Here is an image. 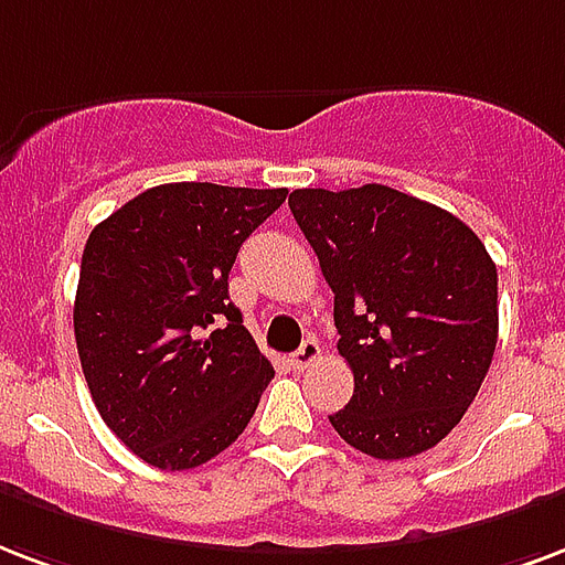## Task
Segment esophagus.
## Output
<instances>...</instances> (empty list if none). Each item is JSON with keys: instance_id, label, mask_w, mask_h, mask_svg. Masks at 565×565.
<instances>
[{"instance_id": "1", "label": "esophagus", "mask_w": 565, "mask_h": 565, "mask_svg": "<svg viewBox=\"0 0 565 565\" xmlns=\"http://www.w3.org/2000/svg\"><path fill=\"white\" fill-rule=\"evenodd\" d=\"M317 359H320V343H317V340H305L299 350L290 355V364L292 370H305L311 367Z\"/></svg>"}]
</instances>
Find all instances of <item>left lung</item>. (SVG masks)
Instances as JSON below:
<instances>
[{
  "label": "left lung",
  "mask_w": 565,
  "mask_h": 565,
  "mask_svg": "<svg viewBox=\"0 0 565 565\" xmlns=\"http://www.w3.org/2000/svg\"><path fill=\"white\" fill-rule=\"evenodd\" d=\"M290 213L334 292L355 391L329 415L376 459L436 447L483 385L498 343V269L471 227L397 189H296Z\"/></svg>",
  "instance_id": "obj_1"
}]
</instances>
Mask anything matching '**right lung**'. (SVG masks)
I'll list each match as a JSON object with an SVG mask.
<instances>
[{
  "label": "right lung",
  "instance_id": "obj_1",
  "mask_svg": "<svg viewBox=\"0 0 565 565\" xmlns=\"http://www.w3.org/2000/svg\"><path fill=\"white\" fill-rule=\"evenodd\" d=\"M287 189L166 183L94 227L73 331L94 406L136 456L186 471L231 447L275 370L227 296L239 245Z\"/></svg>",
  "mask_w": 565,
  "mask_h": 565
}]
</instances>
